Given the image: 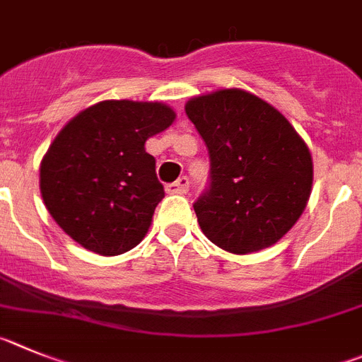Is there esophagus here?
<instances>
[{"instance_id": "obj_1", "label": "esophagus", "mask_w": 362, "mask_h": 362, "mask_svg": "<svg viewBox=\"0 0 362 362\" xmlns=\"http://www.w3.org/2000/svg\"><path fill=\"white\" fill-rule=\"evenodd\" d=\"M165 191L169 194H184L189 191V178L187 177H180L177 182L173 184L165 185Z\"/></svg>"}]
</instances>
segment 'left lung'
Here are the masks:
<instances>
[{
	"label": "left lung",
	"instance_id": "1",
	"mask_svg": "<svg viewBox=\"0 0 362 362\" xmlns=\"http://www.w3.org/2000/svg\"><path fill=\"white\" fill-rule=\"evenodd\" d=\"M185 113L211 160L209 189L193 205L202 233L233 254L274 245L310 198L305 141L274 106L238 88L193 97Z\"/></svg>",
	"mask_w": 362,
	"mask_h": 362
}]
</instances>
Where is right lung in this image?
Returning <instances> with one entry per match:
<instances>
[{
	"instance_id": "obj_1",
	"label": "right lung",
	"mask_w": 362,
	"mask_h": 362,
	"mask_svg": "<svg viewBox=\"0 0 362 362\" xmlns=\"http://www.w3.org/2000/svg\"><path fill=\"white\" fill-rule=\"evenodd\" d=\"M175 117L162 103L103 100L61 129L41 160L39 187L71 240L100 256L124 254L142 242L164 198L144 144Z\"/></svg>"
}]
</instances>
